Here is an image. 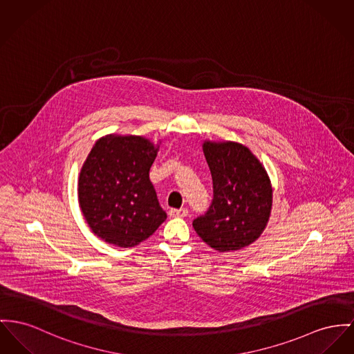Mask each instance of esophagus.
I'll return each mask as SVG.
<instances>
[{
	"label": "esophagus",
	"instance_id": "obj_1",
	"mask_svg": "<svg viewBox=\"0 0 354 354\" xmlns=\"http://www.w3.org/2000/svg\"><path fill=\"white\" fill-rule=\"evenodd\" d=\"M188 214L187 208H181V209H170L169 216L170 217H185Z\"/></svg>",
	"mask_w": 354,
	"mask_h": 354
}]
</instances>
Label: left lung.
<instances>
[{"label":"left lung","instance_id":"1","mask_svg":"<svg viewBox=\"0 0 354 354\" xmlns=\"http://www.w3.org/2000/svg\"><path fill=\"white\" fill-rule=\"evenodd\" d=\"M213 201L193 221L197 235L218 252L241 250L263 234L272 208V185L258 157L244 145L204 141Z\"/></svg>","mask_w":354,"mask_h":354}]
</instances>
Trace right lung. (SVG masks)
<instances>
[{"instance_id": "1", "label": "right lung", "mask_w": 354, "mask_h": 354, "mask_svg": "<svg viewBox=\"0 0 354 354\" xmlns=\"http://www.w3.org/2000/svg\"><path fill=\"white\" fill-rule=\"evenodd\" d=\"M158 149L141 136L109 134L95 142L79 174L77 198L88 227L106 243L138 245L165 221L149 178Z\"/></svg>"}]
</instances>
